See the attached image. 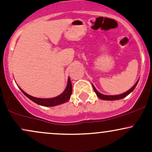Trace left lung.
Wrapping results in <instances>:
<instances>
[{
	"mask_svg": "<svg viewBox=\"0 0 152 152\" xmlns=\"http://www.w3.org/2000/svg\"><path fill=\"white\" fill-rule=\"evenodd\" d=\"M138 81H137V83H135V84L134 85L133 87H132V88H130L129 90L127 91L126 92H125V93L124 94H119V95H115V96H109V95H104V94H102L101 93H99V92L96 89V88L94 87V86L93 84H92V86H93V88L94 90V91H95V93L96 94L97 96L99 97V99H102V100H107V101H114V100H118V99H121L123 98H124V97H126V96H128L129 94L131 92H132L134 91V88H135V87L137 86V83H138Z\"/></svg>",
	"mask_w": 152,
	"mask_h": 152,
	"instance_id": "1",
	"label": "left lung"
}]
</instances>
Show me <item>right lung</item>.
<instances>
[{
  "mask_svg": "<svg viewBox=\"0 0 152 152\" xmlns=\"http://www.w3.org/2000/svg\"><path fill=\"white\" fill-rule=\"evenodd\" d=\"M19 88L29 99H31V101H33V102L38 104V105L43 106H54L60 105V104L67 102L69 100V99H70L71 94H72V84H71V81L69 78V80H68L67 86H66L64 91L61 94L58 96L51 99H40L31 96L26 94L25 91H23L20 87H19Z\"/></svg>",
  "mask_w": 152,
  "mask_h": 152,
  "instance_id": "1",
  "label": "right lung"
}]
</instances>
